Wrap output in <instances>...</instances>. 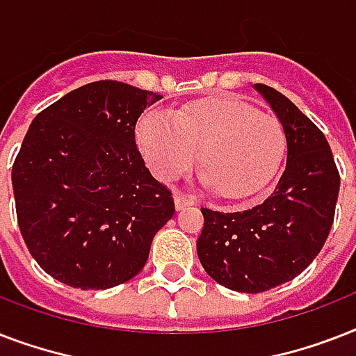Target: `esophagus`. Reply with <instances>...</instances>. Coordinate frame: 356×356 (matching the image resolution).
Segmentation results:
<instances>
[{"instance_id":"1","label":"esophagus","mask_w":356,"mask_h":356,"mask_svg":"<svg viewBox=\"0 0 356 356\" xmlns=\"http://www.w3.org/2000/svg\"><path fill=\"white\" fill-rule=\"evenodd\" d=\"M173 200H175V209H177V211H183V209H186V207L194 205L195 203V197H192V195H184L183 192H175V194H173Z\"/></svg>"}]
</instances>
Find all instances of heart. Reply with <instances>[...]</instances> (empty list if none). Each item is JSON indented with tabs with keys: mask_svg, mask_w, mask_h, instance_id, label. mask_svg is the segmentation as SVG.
Returning a JSON list of instances; mask_svg holds the SVG:
<instances>
[{
	"mask_svg": "<svg viewBox=\"0 0 356 356\" xmlns=\"http://www.w3.org/2000/svg\"><path fill=\"white\" fill-rule=\"evenodd\" d=\"M136 140L161 179L186 172L200 149L201 177L229 200L264 188L284 155L281 122L233 97L188 103L175 114L149 108L136 123Z\"/></svg>",
	"mask_w": 356,
	"mask_h": 356,
	"instance_id": "obj_1",
	"label": "heart"
}]
</instances>
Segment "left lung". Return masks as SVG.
<instances>
[{
    "label": "left lung",
    "mask_w": 356,
    "mask_h": 356,
    "mask_svg": "<svg viewBox=\"0 0 356 356\" xmlns=\"http://www.w3.org/2000/svg\"><path fill=\"white\" fill-rule=\"evenodd\" d=\"M286 138V164L259 205L240 212L201 209L197 257L229 290L260 293L298 277L323 248L334 220L340 175L325 134L286 96L254 85Z\"/></svg>",
    "instance_id": "obj_1"
}]
</instances>
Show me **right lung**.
<instances>
[{"label": "right lung", "mask_w": 356, "mask_h": 356, "mask_svg": "<svg viewBox=\"0 0 356 356\" xmlns=\"http://www.w3.org/2000/svg\"><path fill=\"white\" fill-rule=\"evenodd\" d=\"M161 97L120 81H96L31 123L13 166L16 216L29 253L53 279L107 290L147 262L175 205L145 168L134 127Z\"/></svg>", "instance_id": "add662e5"}]
</instances>
